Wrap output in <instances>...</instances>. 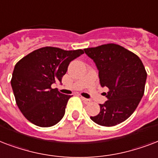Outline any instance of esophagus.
I'll list each match as a JSON object with an SVG mask.
<instances>
[{"label":"esophagus","mask_w":158,"mask_h":158,"mask_svg":"<svg viewBox=\"0 0 158 158\" xmlns=\"http://www.w3.org/2000/svg\"><path fill=\"white\" fill-rule=\"evenodd\" d=\"M81 101L84 102L85 104H89L90 103V100H89V99H86V98H84V97H81Z\"/></svg>","instance_id":"esophagus-1"}]
</instances>
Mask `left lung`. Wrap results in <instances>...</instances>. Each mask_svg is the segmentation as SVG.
<instances>
[{
    "label": "left lung",
    "mask_w": 158,
    "mask_h": 158,
    "mask_svg": "<svg viewBox=\"0 0 158 158\" xmlns=\"http://www.w3.org/2000/svg\"><path fill=\"white\" fill-rule=\"evenodd\" d=\"M96 63L100 83L109 89L107 101L100 104L101 111L91 120L110 127L130 117L144 94L147 73L141 59L120 45L107 44L84 49Z\"/></svg>",
    "instance_id": "8db88e82"
}]
</instances>
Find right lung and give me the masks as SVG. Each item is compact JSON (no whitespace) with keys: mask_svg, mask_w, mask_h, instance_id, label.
I'll use <instances>...</instances> for the list:
<instances>
[{"mask_svg":"<svg viewBox=\"0 0 158 158\" xmlns=\"http://www.w3.org/2000/svg\"><path fill=\"white\" fill-rule=\"evenodd\" d=\"M84 53L81 49L66 50L44 47L33 51L15 66L11 86L19 110L25 118L40 127H51L65 114L72 96L52 89L62 81L69 63Z\"/></svg>","mask_w":158,"mask_h":158,"instance_id":"add662e5","label":"right lung"}]
</instances>
